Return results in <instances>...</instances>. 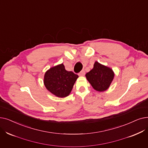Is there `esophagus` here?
<instances>
[{"mask_svg":"<svg viewBox=\"0 0 148 148\" xmlns=\"http://www.w3.org/2000/svg\"><path fill=\"white\" fill-rule=\"evenodd\" d=\"M85 74V70H82L79 73V75H80V76H83Z\"/></svg>","mask_w":148,"mask_h":148,"instance_id":"obj_1","label":"esophagus"}]
</instances>
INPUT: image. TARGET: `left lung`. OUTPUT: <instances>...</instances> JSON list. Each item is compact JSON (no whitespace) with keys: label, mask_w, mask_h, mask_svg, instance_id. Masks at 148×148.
Instances as JSON below:
<instances>
[{"label":"left lung","mask_w":148,"mask_h":148,"mask_svg":"<svg viewBox=\"0 0 148 148\" xmlns=\"http://www.w3.org/2000/svg\"><path fill=\"white\" fill-rule=\"evenodd\" d=\"M114 74L112 70L95 62L94 68L86 74L87 80L93 88L97 91L102 92L110 86Z\"/></svg>","instance_id":"8db88e82"}]
</instances>
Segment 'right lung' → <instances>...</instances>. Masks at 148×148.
Listing matches in <instances>:
<instances>
[{"label": "right lung", "mask_w": 148, "mask_h": 148, "mask_svg": "<svg viewBox=\"0 0 148 148\" xmlns=\"http://www.w3.org/2000/svg\"><path fill=\"white\" fill-rule=\"evenodd\" d=\"M79 77L72 71H68L63 64L50 68L44 77L47 89L59 97H65L71 91L74 83Z\"/></svg>", "instance_id": "1"}]
</instances>
